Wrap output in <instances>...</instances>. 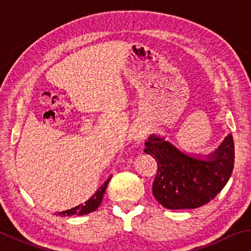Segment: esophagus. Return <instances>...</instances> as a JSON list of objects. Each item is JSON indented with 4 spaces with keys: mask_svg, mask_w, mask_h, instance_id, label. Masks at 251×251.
<instances>
[{
    "mask_svg": "<svg viewBox=\"0 0 251 251\" xmlns=\"http://www.w3.org/2000/svg\"><path fill=\"white\" fill-rule=\"evenodd\" d=\"M133 135H134V139L136 142H142L143 139L146 137V130L142 128V127H137V128L134 130Z\"/></svg>",
    "mask_w": 251,
    "mask_h": 251,
    "instance_id": "esophagus-1",
    "label": "esophagus"
}]
</instances>
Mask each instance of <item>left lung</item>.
Wrapping results in <instances>:
<instances>
[{"instance_id": "1", "label": "left lung", "mask_w": 251, "mask_h": 251, "mask_svg": "<svg viewBox=\"0 0 251 251\" xmlns=\"http://www.w3.org/2000/svg\"><path fill=\"white\" fill-rule=\"evenodd\" d=\"M157 161L152 195L167 209H194L211 201L227 184L235 164V145L228 135L207 160L182 154L172 144L157 136L145 143Z\"/></svg>"}]
</instances>
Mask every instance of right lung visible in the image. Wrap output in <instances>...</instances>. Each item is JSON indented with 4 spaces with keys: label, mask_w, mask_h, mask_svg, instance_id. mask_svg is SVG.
<instances>
[{
    "label": "right lung",
    "mask_w": 251,
    "mask_h": 251,
    "mask_svg": "<svg viewBox=\"0 0 251 251\" xmlns=\"http://www.w3.org/2000/svg\"><path fill=\"white\" fill-rule=\"evenodd\" d=\"M106 187H107V181H105L104 184L100 187V189L97 190V192L93 195V196L88 199L86 202L80 203V205L72 208V209L58 212V215L59 216H74V215L82 216V215L90 214V212L96 210L100 205L101 199H103V196L105 194Z\"/></svg>",
    "instance_id": "obj_1"
}]
</instances>
